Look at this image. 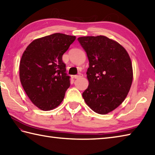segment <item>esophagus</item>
Here are the masks:
<instances>
[{
	"instance_id": "34e87169",
	"label": "esophagus",
	"mask_w": 155,
	"mask_h": 155,
	"mask_svg": "<svg viewBox=\"0 0 155 155\" xmlns=\"http://www.w3.org/2000/svg\"><path fill=\"white\" fill-rule=\"evenodd\" d=\"M83 77V74H82L81 73H79L78 75H74V78H76V79H77V78H81V77Z\"/></svg>"
}]
</instances>
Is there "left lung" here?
Returning <instances> with one entry per match:
<instances>
[{
	"label": "left lung",
	"mask_w": 155,
	"mask_h": 155,
	"mask_svg": "<svg viewBox=\"0 0 155 155\" xmlns=\"http://www.w3.org/2000/svg\"><path fill=\"white\" fill-rule=\"evenodd\" d=\"M89 61V86L83 93L87 105L96 113L107 114L117 108L132 85V62L123 46L104 35L78 38Z\"/></svg>",
	"instance_id": "8db88e82"
}]
</instances>
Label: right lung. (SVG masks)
Masks as SVG:
<instances>
[{"instance_id":"right-lung-1","label":"right lung","mask_w":155,"mask_h":155,"mask_svg":"<svg viewBox=\"0 0 155 155\" xmlns=\"http://www.w3.org/2000/svg\"><path fill=\"white\" fill-rule=\"evenodd\" d=\"M76 37L56 33L33 40L24 51L19 77L24 91L43 111L57 107L71 85L62 56Z\"/></svg>"}]
</instances>
